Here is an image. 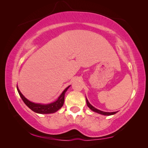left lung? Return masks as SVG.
<instances>
[{"mask_svg":"<svg viewBox=\"0 0 148 148\" xmlns=\"http://www.w3.org/2000/svg\"><path fill=\"white\" fill-rule=\"evenodd\" d=\"M86 104H87L88 107L91 110L95 112H97L98 114H100L104 115H114V114H116V113L117 112H103V111H101L100 110H98V109H96L95 107H93L92 105H91V104L89 102V101L87 99L86 97Z\"/></svg>","mask_w":148,"mask_h":148,"instance_id":"obj_1","label":"left lung"}]
</instances>
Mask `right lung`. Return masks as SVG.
Wrapping results in <instances>:
<instances>
[{
	"instance_id": "add662e5",
	"label": "right lung",
	"mask_w": 148,
	"mask_h": 148,
	"mask_svg": "<svg viewBox=\"0 0 148 148\" xmlns=\"http://www.w3.org/2000/svg\"><path fill=\"white\" fill-rule=\"evenodd\" d=\"M70 86H69L66 88L65 89V90L62 92V93L59 97V98H58L57 101L47 104H37V103H34L29 101V100L26 99L23 95H22L21 92L19 90L18 88V86H16V88L22 100L23 101L25 104L31 110H32L34 112L38 113V114H47L54 113L57 110H59L61 107L63 106L64 103L65 92Z\"/></svg>"
}]
</instances>
